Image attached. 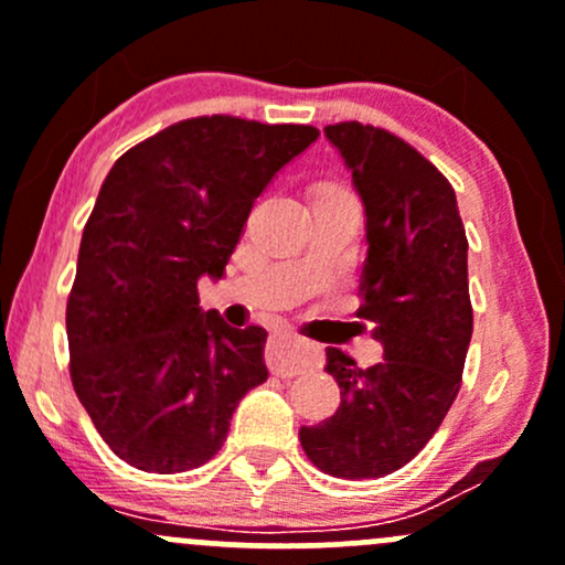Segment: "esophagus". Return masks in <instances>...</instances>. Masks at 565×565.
<instances>
[{
  "label": "esophagus",
  "instance_id": "34e87169",
  "mask_svg": "<svg viewBox=\"0 0 565 565\" xmlns=\"http://www.w3.org/2000/svg\"><path fill=\"white\" fill-rule=\"evenodd\" d=\"M265 359H268V369L276 374V377H297V374H302L305 369L310 366L308 350L291 345V342L284 340V337L270 340Z\"/></svg>",
  "mask_w": 565,
  "mask_h": 565
}]
</instances>
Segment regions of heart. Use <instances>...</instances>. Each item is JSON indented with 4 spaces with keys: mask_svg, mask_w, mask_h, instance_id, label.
Masks as SVG:
<instances>
[{
    "mask_svg": "<svg viewBox=\"0 0 565 565\" xmlns=\"http://www.w3.org/2000/svg\"><path fill=\"white\" fill-rule=\"evenodd\" d=\"M337 191H342V188H337V185H329V183H323V185L316 188V193H337Z\"/></svg>",
    "mask_w": 565,
    "mask_h": 565,
    "instance_id": "heart-1",
    "label": "heart"
}]
</instances>
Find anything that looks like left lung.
Segmentation results:
<instances>
[{
  "instance_id": "8db88e82",
  "label": "left lung",
  "mask_w": 565,
  "mask_h": 565,
  "mask_svg": "<svg viewBox=\"0 0 565 565\" xmlns=\"http://www.w3.org/2000/svg\"><path fill=\"white\" fill-rule=\"evenodd\" d=\"M323 135L364 201L369 249L355 316L372 323L385 353L359 366L327 348L340 406L300 427V444L327 476L361 481L412 462L457 398L472 337L468 236L451 183L417 148L361 121Z\"/></svg>"
}]
</instances>
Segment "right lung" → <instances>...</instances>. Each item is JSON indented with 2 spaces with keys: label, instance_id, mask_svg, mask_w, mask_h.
Instances as JSON below:
<instances>
[{
  "label": "right lung",
  "instance_id": "right-lung-1",
  "mask_svg": "<svg viewBox=\"0 0 565 565\" xmlns=\"http://www.w3.org/2000/svg\"><path fill=\"white\" fill-rule=\"evenodd\" d=\"M319 138L310 125L196 116L129 148L103 180L66 305L71 382L100 438L146 472L210 462L268 380L263 327L201 313L252 204Z\"/></svg>",
  "mask_w": 565,
  "mask_h": 565
}]
</instances>
